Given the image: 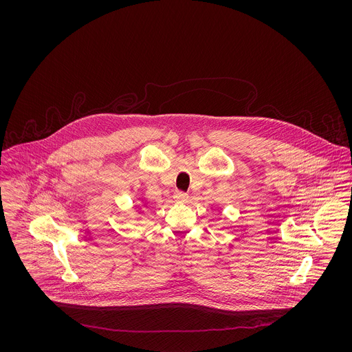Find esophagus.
<instances>
[{
	"label": "esophagus",
	"instance_id": "esophagus-1",
	"mask_svg": "<svg viewBox=\"0 0 352 352\" xmlns=\"http://www.w3.org/2000/svg\"><path fill=\"white\" fill-rule=\"evenodd\" d=\"M187 199H188L187 194H184L182 191H177L174 194V201H177V203H184Z\"/></svg>",
	"mask_w": 352,
	"mask_h": 352
}]
</instances>
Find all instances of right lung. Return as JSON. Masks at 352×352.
Instances as JSON below:
<instances>
[{
	"label": "right lung",
	"mask_w": 352,
	"mask_h": 352,
	"mask_svg": "<svg viewBox=\"0 0 352 352\" xmlns=\"http://www.w3.org/2000/svg\"><path fill=\"white\" fill-rule=\"evenodd\" d=\"M140 201H141V206H138L137 211H138V212H142V211H144V210H142V207H144V208H146V207H148V201H145V199H142V198H141Z\"/></svg>",
	"instance_id": "1"
}]
</instances>
